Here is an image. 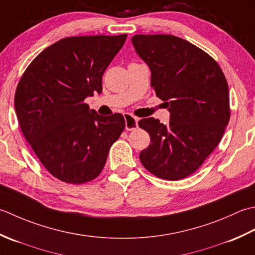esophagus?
Listing matches in <instances>:
<instances>
[{"mask_svg": "<svg viewBox=\"0 0 255 255\" xmlns=\"http://www.w3.org/2000/svg\"><path fill=\"white\" fill-rule=\"evenodd\" d=\"M124 120H126V129H128V131H132V129L137 128L138 118H135L131 116V114H126L124 116Z\"/></svg>", "mask_w": 255, "mask_h": 255, "instance_id": "1", "label": "esophagus"}]
</instances>
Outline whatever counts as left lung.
<instances>
[{
    "label": "left lung",
    "mask_w": 255,
    "mask_h": 255,
    "mask_svg": "<svg viewBox=\"0 0 255 255\" xmlns=\"http://www.w3.org/2000/svg\"><path fill=\"white\" fill-rule=\"evenodd\" d=\"M131 40L150 70V87L170 113L167 126L154 118L139 120L150 136L139 159L159 178H185L216 148L229 122L226 77L209 55L183 38L134 35Z\"/></svg>",
    "instance_id": "obj_1"
}]
</instances>
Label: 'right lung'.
Here are the masks:
<instances>
[{"mask_svg":"<svg viewBox=\"0 0 255 255\" xmlns=\"http://www.w3.org/2000/svg\"><path fill=\"white\" fill-rule=\"evenodd\" d=\"M118 36L67 37L44 49L16 88L15 112L36 156L65 183L95 179L126 128L120 113L99 116L84 103L102 92V76L127 39Z\"/></svg>","mask_w":255,"mask_h":255,"instance_id":"right-lung-1","label":"right lung"}]
</instances>
